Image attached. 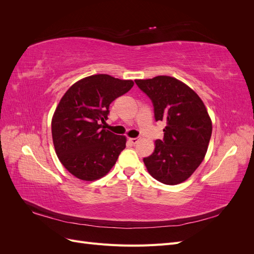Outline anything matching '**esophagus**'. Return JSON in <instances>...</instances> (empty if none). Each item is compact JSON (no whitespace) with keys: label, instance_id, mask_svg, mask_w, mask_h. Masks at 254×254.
<instances>
[{"label":"esophagus","instance_id":"esophagus-1","mask_svg":"<svg viewBox=\"0 0 254 254\" xmlns=\"http://www.w3.org/2000/svg\"><path fill=\"white\" fill-rule=\"evenodd\" d=\"M139 140H140L139 137H130V139H129V142L134 145V144H136L137 142H139Z\"/></svg>","mask_w":254,"mask_h":254}]
</instances>
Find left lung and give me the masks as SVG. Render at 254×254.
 <instances>
[{
	"mask_svg": "<svg viewBox=\"0 0 254 254\" xmlns=\"http://www.w3.org/2000/svg\"><path fill=\"white\" fill-rule=\"evenodd\" d=\"M136 86L149 97L155 120L163 121V140L143 161L148 173L168 186L186 181L204 159L212 134V122L205 106L186 83L171 76L136 79Z\"/></svg>",
	"mask_w": 254,
	"mask_h": 254,
	"instance_id": "obj_1",
	"label": "left lung"
}]
</instances>
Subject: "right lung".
<instances>
[{"mask_svg":"<svg viewBox=\"0 0 254 254\" xmlns=\"http://www.w3.org/2000/svg\"><path fill=\"white\" fill-rule=\"evenodd\" d=\"M133 87L107 74L92 75L68 89L52 120V135L60 162L78 179L102 178L126 147V137L105 129L109 106Z\"/></svg>","mask_w":254,"mask_h":254,"instance_id":"1","label":"right lung"}]
</instances>
